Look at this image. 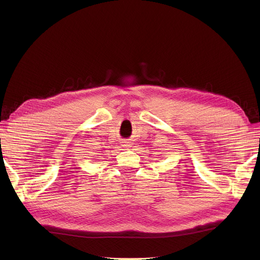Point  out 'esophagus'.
<instances>
[{"label": "esophagus", "mask_w": 260, "mask_h": 260, "mask_svg": "<svg viewBox=\"0 0 260 260\" xmlns=\"http://www.w3.org/2000/svg\"><path fill=\"white\" fill-rule=\"evenodd\" d=\"M131 145V143L129 142H127V141H125V142H123V146H125V147H127V146H129Z\"/></svg>", "instance_id": "obj_1"}]
</instances>
